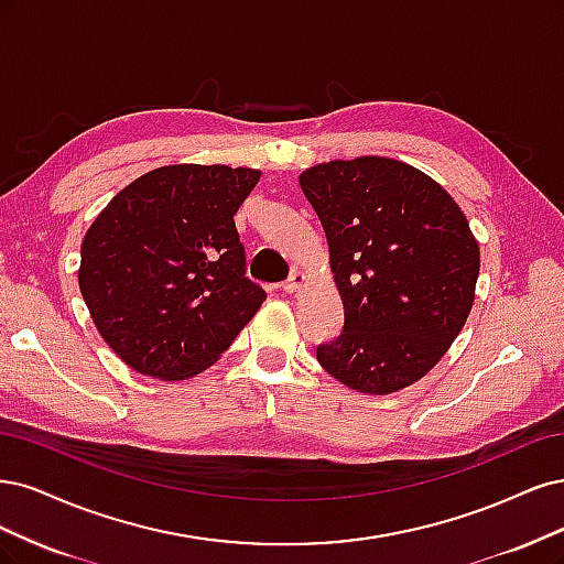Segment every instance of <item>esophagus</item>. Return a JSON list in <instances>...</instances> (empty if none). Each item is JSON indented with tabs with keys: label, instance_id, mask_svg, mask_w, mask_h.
Wrapping results in <instances>:
<instances>
[{
	"label": "esophagus",
	"instance_id": "obj_1",
	"mask_svg": "<svg viewBox=\"0 0 564 564\" xmlns=\"http://www.w3.org/2000/svg\"><path fill=\"white\" fill-rule=\"evenodd\" d=\"M304 283H306L304 271H293V274H290V279L283 283V290H285V293H300V290L304 288Z\"/></svg>",
	"mask_w": 564,
	"mask_h": 564
}]
</instances>
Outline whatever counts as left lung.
Listing matches in <instances>:
<instances>
[{"mask_svg":"<svg viewBox=\"0 0 564 564\" xmlns=\"http://www.w3.org/2000/svg\"><path fill=\"white\" fill-rule=\"evenodd\" d=\"M328 239L344 328L316 358L358 393L387 395L433 370L474 308L480 246L441 183L389 156L300 173Z\"/></svg>","mask_w":564,"mask_h":564,"instance_id":"8db88e82","label":"left lung"}]
</instances>
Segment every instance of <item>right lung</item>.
<instances>
[{
  "mask_svg": "<svg viewBox=\"0 0 564 564\" xmlns=\"http://www.w3.org/2000/svg\"><path fill=\"white\" fill-rule=\"evenodd\" d=\"M260 175L223 163L161 166L90 223L79 290L126 366L163 381L189 379L258 314L267 293L246 279L234 215Z\"/></svg>",
  "mask_w": 564,
  "mask_h": 564,
  "instance_id": "add662e5",
  "label": "right lung"
}]
</instances>
